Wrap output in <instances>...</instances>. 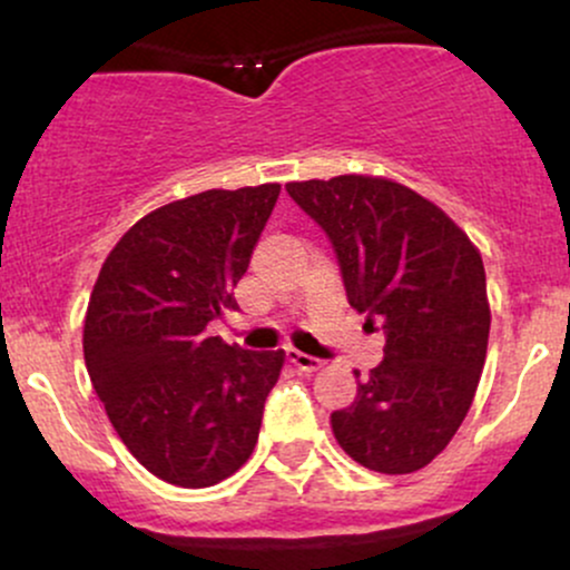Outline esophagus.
Masks as SVG:
<instances>
[{
    "label": "esophagus",
    "mask_w": 570,
    "mask_h": 570,
    "mask_svg": "<svg viewBox=\"0 0 570 570\" xmlns=\"http://www.w3.org/2000/svg\"><path fill=\"white\" fill-rule=\"evenodd\" d=\"M286 362H289L292 367H297L299 372L322 370V358H313V356H307V353L294 351V348H286Z\"/></svg>",
    "instance_id": "34e87169"
}]
</instances>
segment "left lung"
Returning <instances> with one entry per match:
<instances>
[{"label": "left lung", "instance_id": "8db88e82", "mask_svg": "<svg viewBox=\"0 0 570 570\" xmlns=\"http://www.w3.org/2000/svg\"><path fill=\"white\" fill-rule=\"evenodd\" d=\"M286 193L330 235L351 307L385 332L383 362L332 412L335 440L372 472H417L455 436L485 367L480 252L440 206L383 176L289 181Z\"/></svg>", "mask_w": 570, "mask_h": 570}]
</instances>
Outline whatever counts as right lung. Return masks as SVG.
Segmentation results:
<instances>
[{"instance_id":"add662e5","label":"right lung","mask_w":570,"mask_h":570,"mask_svg":"<svg viewBox=\"0 0 570 570\" xmlns=\"http://www.w3.org/2000/svg\"><path fill=\"white\" fill-rule=\"evenodd\" d=\"M281 185L206 189L155 208L104 259L85 313V367L147 472L208 488L257 444L284 351L208 337L276 206Z\"/></svg>"}]
</instances>
